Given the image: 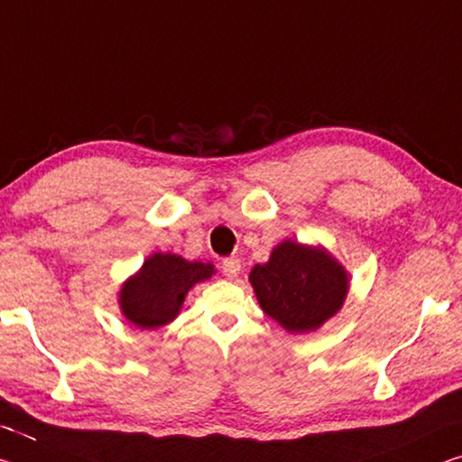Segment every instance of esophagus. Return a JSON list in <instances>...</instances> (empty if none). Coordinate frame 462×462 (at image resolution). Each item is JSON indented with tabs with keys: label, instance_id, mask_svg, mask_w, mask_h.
I'll list each match as a JSON object with an SVG mask.
<instances>
[{
	"label": "esophagus",
	"instance_id": "obj_1",
	"mask_svg": "<svg viewBox=\"0 0 462 462\" xmlns=\"http://www.w3.org/2000/svg\"><path fill=\"white\" fill-rule=\"evenodd\" d=\"M222 271L226 277H230V280H234V277H238L240 273V261L236 257H228L222 261Z\"/></svg>",
	"mask_w": 462,
	"mask_h": 462
}]
</instances>
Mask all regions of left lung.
<instances>
[{
  "mask_svg": "<svg viewBox=\"0 0 462 462\" xmlns=\"http://www.w3.org/2000/svg\"><path fill=\"white\" fill-rule=\"evenodd\" d=\"M261 309L288 333H310L335 317L346 302V267L323 246L283 240L248 275Z\"/></svg>",
  "mask_w": 462,
  "mask_h": 462,
  "instance_id": "obj_1",
  "label": "left lung"
}]
</instances>
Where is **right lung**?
<instances>
[{"label":"right lung","mask_w":462,"mask_h":462,"mask_svg":"<svg viewBox=\"0 0 462 462\" xmlns=\"http://www.w3.org/2000/svg\"><path fill=\"white\" fill-rule=\"evenodd\" d=\"M214 273L211 263L187 261L172 253H153L143 261L142 269L123 283L119 291L123 317L139 328L172 323L189 290Z\"/></svg>","instance_id":"right-lung-1"}]
</instances>
